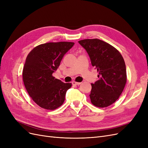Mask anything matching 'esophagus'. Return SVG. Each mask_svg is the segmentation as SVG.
<instances>
[{"mask_svg": "<svg viewBox=\"0 0 148 148\" xmlns=\"http://www.w3.org/2000/svg\"><path fill=\"white\" fill-rule=\"evenodd\" d=\"M81 83H80V82H72V84H73V85H79Z\"/></svg>", "mask_w": 148, "mask_h": 148, "instance_id": "34e87169", "label": "esophagus"}]
</instances>
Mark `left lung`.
<instances>
[{
	"mask_svg": "<svg viewBox=\"0 0 148 148\" xmlns=\"http://www.w3.org/2000/svg\"><path fill=\"white\" fill-rule=\"evenodd\" d=\"M78 42L86 51L92 66L99 73V80L91 83V103L101 108L112 104L119 99L127 82L123 57L117 49L100 39H87Z\"/></svg>",
	"mask_w": 148,
	"mask_h": 148,
	"instance_id": "1",
	"label": "left lung"
}]
</instances>
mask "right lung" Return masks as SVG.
Segmentation results:
<instances>
[{
	"mask_svg": "<svg viewBox=\"0 0 148 148\" xmlns=\"http://www.w3.org/2000/svg\"><path fill=\"white\" fill-rule=\"evenodd\" d=\"M74 44L59 42L40 44L26 57L23 70L25 86L31 99L43 109L54 110L63 104L71 83L62 82L52 73Z\"/></svg>",
	"mask_w": 148,
	"mask_h": 148,
	"instance_id": "right-lung-1",
	"label": "right lung"
}]
</instances>
